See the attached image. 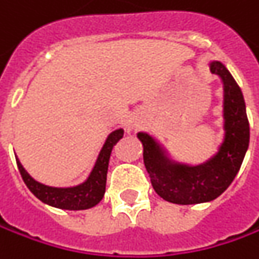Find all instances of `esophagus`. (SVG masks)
<instances>
[{"label":"esophagus","instance_id":"1","mask_svg":"<svg viewBox=\"0 0 259 259\" xmlns=\"http://www.w3.org/2000/svg\"><path fill=\"white\" fill-rule=\"evenodd\" d=\"M143 125H144V118H143V115L135 112V114L131 115V116L128 118V121H126V133L131 134V133H134L137 130H140Z\"/></svg>","mask_w":259,"mask_h":259}]
</instances>
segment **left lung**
<instances>
[{"label": "left lung", "instance_id": "8db88e82", "mask_svg": "<svg viewBox=\"0 0 259 259\" xmlns=\"http://www.w3.org/2000/svg\"><path fill=\"white\" fill-rule=\"evenodd\" d=\"M209 67L221 79L224 95V137L212 157L199 164L179 161L154 135L137 134L153 189L170 203L197 204L219 197L234 182L249 145L244 95L222 62L210 60Z\"/></svg>", "mask_w": 259, "mask_h": 259}]
</instances>
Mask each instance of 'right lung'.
<instances>
[{"mask_svg": "<svg viewBox=\"0 0 259 259\" xmlns=\"http://www.w3.org/2000/svg\"><path fill=\"white\" fill-rule=\"evenodd\" d=\"M122 137H124V128H116L106 137L89 176L82 183L75 186L55 187V186L40 183L27 173V170L20 163L18 158L15 160L25 186L43 203L65 210H85L94 207L102 200L106 187V173H108L111 151Z\"/></svg>", "mask_w": 259, "mask_h": 259, "instance_id": "add662e5", "label": "right lung"}]
</instances>
